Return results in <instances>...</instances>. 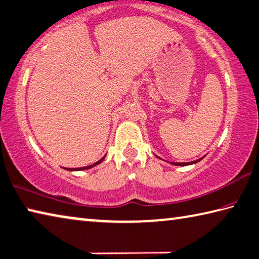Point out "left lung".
Wrapping results in <instances>:
<instances>
[{
	"instance_id": "8db88e82",
	"label": "left lung",
	"mask_w": 259,
	"mask_h": 259,
	"mask_svg": "<svg viewBox=\"0 0 259 259\" xmlns=\"http://www.w3.org/2000/svg\"><path fill=\"white\" fill-rule=\"evenodd\" d=\"M201 160H202V158H201V159H198V160L192 161V162H170V163L174 164V165H189V164H194V163H196V162H198V161H201Z\"/></svg>"
}]
</instances>
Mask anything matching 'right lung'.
Listing matches in <instances>:
<instances>
[{
    "label": "right lung",
    "mask_w": 259,
    "mask_h": 259,
    "mask_svg": "<svg viewBox=\"0 0 259 259\" xmlns=\"http://www.w3.org/2000/svg\"><path fill=\"white\" fill-rule=\"evenodd\" d=\"M106 157V155H105ZM105 157H102L99 161H97L96 163H94V164H91V165H87V167H82V168H67V170H70V171H76V170H85V169H90V168H94L95 165H97V164H99V163H101L102 161H104V159H105Z\"/></svg>",
    "instance_id": "add662e5"
}]
</instances>
